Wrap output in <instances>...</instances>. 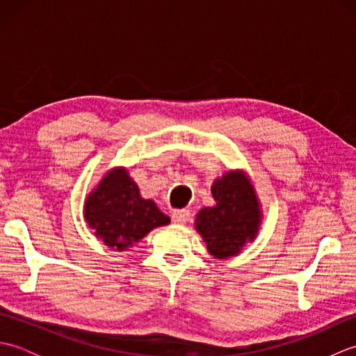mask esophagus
<instances>
[{
	"label": "esophagus",
	"instance_id": "34e87169",
	"mask_svg": "<svg viewBox=\"0 0 356 356\" xmlns=\"http://www.w3.org/2000/svg\"><path fill=\"white\" fill-rule=\"evenodd\" d=\"M171 217H172L174 223L185 225L188 220H190L191 213H190V209H177V211H174Z\"/></svg>",
	"mask_w": 356,
	"mask_h": 356
}]
</instances>
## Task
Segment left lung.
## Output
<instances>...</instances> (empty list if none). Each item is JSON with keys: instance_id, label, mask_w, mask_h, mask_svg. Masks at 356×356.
Masks as SVG:
<instances>
[{"instance_id": "left-lung-1", "label": "left lung", "mask_w": 356, "mask_h": 356, "mask_svg": "<svg viewBox=\"0 0 356 356\" xmlns=\"http://www.w3.org/2000/svg\"><path fill=\"white\" fill-rule=\"evenodd\" d=\"M211 193L216 205L202 208L194 226L208 252L226 260L255 240L263 218L260 202L251 179L240 170H231L216 179Z\"/></svg>"}]
</instances>
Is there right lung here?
<instances>
[{"mask_svg": "<svg viewBox=\"0 0 356 356\" xmlns=\"http://www.w3.org/2000/svg\"><path fill=\"white\" fill-rule=\"evenodd\" d=\"M84 217L95 236L115 251H127L159 226L170 223L151 199H143L124 166L104 174L84 203Z\"/></svg>", "mask_w": 356, "mask_h": 356, "instance_id": "obj_1", "label": "right lung"}]
</instances>
